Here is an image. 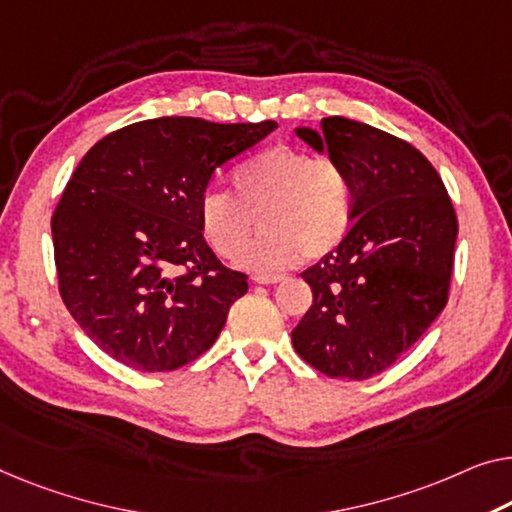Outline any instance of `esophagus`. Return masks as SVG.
Returning a JSON list of instances; mask_svg holds the SVG:
<instances>
[{
  "mask_svg": "<svg viewBox=\"0 0 512 512\" xmlns=\"http://www.w3.org/2000/svg\"><path fill=\"white\" fill-rule=\"evenodd\" d=\"M257 285H276V282L282 280V276H269V273H257L253 278Z\"/></svg>",
  "mask_w": 512,
  "mask_h": 512,
  "instance_id": "esophagus-1",
  "label": "esophagus"
}]
</instances>
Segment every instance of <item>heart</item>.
Returning a JSON list of instances; mask_svg holds the SVG:
<instances>
[{
  "label": "heart",
  "instance_id": "1",
  "mask_svg": "<svg viewBox=\"0 0 512 512\" xmlns=\"http://www.w3.org/2000/svg\"><path fill=\"white\" fill-rule=\"evenodd\" d=\"M234 193L200 195V230L220 257L236 259L260 213L265 232L241 257L253 271H278L301 257L331 255L354 218V183L338 160L294 147L266 149L234 172Z\"/></svg>",
  "mask_w": 512,
  "mask_h": 512
}]
</instances>
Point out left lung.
<instances>
[{"instance_id":"8db88e82","label":"left lung","mask_w":512,"mask_h":512,"mask_svg":"<svg viewBox=\"0 0 512 512\" xmlns=\"http://www.w3.org/2000/svg\"><path fill=\"white\" fill-rule=\"evenodd\" d=\"M354 183V223L331 255L305 269L312 305L292 331L305 363L333 379H370L414 347L448 303L457 216L421 151L345 117L296 128Z\"/></svg>"}]
</instances>
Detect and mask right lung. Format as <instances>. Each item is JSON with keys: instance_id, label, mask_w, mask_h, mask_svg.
Returning a JSON list of instances; mask_svg holds the SVG:
<instances>
[{"instance_id": "1", "label": "right lung", "mask_w": 512, "mask_h": 512, "mask_svg": "<svg viewBox=\"0 0 512 512\" xmlns=\"http://www.w3.org/2000/svg\"><path fill=\"white\" fill-rule=\"evenodd\" d=\"M276 126L137 121L75 167L52 213L59 294L114 361L170 372L216 342L248 276L213 255L197 204L218 167Z\"/></svg>"}]
</instances>
